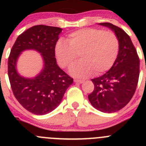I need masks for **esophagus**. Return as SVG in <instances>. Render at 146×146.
<instances>
[{
	"label": "esophagus",
	"mask_w": 146,
	"mask_h": 146,
	"mask_svg": "<svg viewBox=\"0 0 146 146\" xmlns=\"http://www.w3.org/2000/svg\"><path fill=\"white\" fill-rule=\"evenodd\" d=\"M75 82H78V83H82L84 82V80H78V79H74Z\"/></svg>",
	"instance_id": "obj_1"
}]
</instances>
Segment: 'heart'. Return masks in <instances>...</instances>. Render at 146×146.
<instances>
[{"mask_svg": "<svg viewBox=\"0 0 146 146\" xmlns=\"http://www.w3.org/2000/svg\"><path fill=\"white\" fill-rule=\"evenodd\" d=\"M67 42L64 39L57 41L55 56L63 68L70 67L80 56L81 60L70 68L74 77L87 78L94 73L100 75L112 67L118 56L119 39L111 31L84 28L70 33Z\"/></svg>", "mask_w": 146, "mask_h": 146, "instance_id": "1", "label": "heart"}]
</instances>
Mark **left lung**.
<instances>
[{"label": "left lung", "mask_w": 146, "mask_h": 146, "mask_svg": "<svg viewBox=\"0 0 146 146\" xmlns=\"http://www.w3.org/2000/svg\"><path fill=\"white\" fill-rule=\"evenodd\" d=\"M99 25L114 32L119 42V54L115 63L105 74L91 80L95 88L88 99L99 111L112 113L124 107L134 95L140 61L130 36L123 29L110 23Z\"/></svg>", "instance_id": "8db88e82"}]
</instances>
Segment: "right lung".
<instances>
[{"instance_id": "obj_1", "label": "right lung", "mask_w": 146, "mask_h": 146, "mask_svg": "<svg viewBox=\"0 0 146 146\" xmlns=\"http://www.w3.org/2000/svg\"><path fill=\"white\" fill-rule=\"evenodd\" d=\"M62 31L60 27L35 25L19 35L8 58V77L15 97L32 114L44 115L55 110L62 101L73 79L58 67L55 58L56 43ZM32 49L40 52L44 61L42 70L35 78L27 79L17 71L20 54Z\"/></svg>"}]
</instances>
